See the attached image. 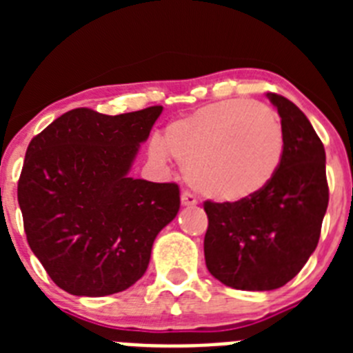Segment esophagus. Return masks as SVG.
Here are the masks:
<instances>
[{
	"instance_id": "obj_1",
	"label": "esophagus",
	"mask_w": 353,
	"mask_h": 353,
	"mask_svg": "<svg viewBox=\"0 0 353 353\" xmlns=\"http://www.w3.org/2000/svg\"><path fill=\"white\" fill-rule=\"evenodd\" d=\"M180 201H182L183 207H196L198 205V199H196L194 194H191V192L183 191L182 196H180Z\"/></svg>"
}]
</instances>
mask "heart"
Segmentation results:
<instances>
[{"mask_svg": "<svg viewBox=\"0 0 353 353\" xmlns=\"http://www.w3.org/2000/svg\"><path fill=\"white\" fill-rule=\"evenodd\" d=\"M150 155H173L187 182L205 198L239 203L269 185L281 168L285 129L279 114L260 102L230 99L176 118L154 139Z\"/></svg>", "mask_w": 353, "mask_h": 353, "instance_id": "heart-1", "label": "heart"}]
</instances>
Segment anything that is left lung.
Returning a JSON list of instances; mask_svg holds the SVG:
<instances>
[{"label": "left lung", "mask_w": 353, "mask_h": 353, "mask_svg": "<svg viewBox=\"0 0 353 353\" xmlns=\"http://www.w3.org/2000/svg\"><path fill=\"white\" fill-rule=\"evenodd\" d=\"M281 117L285 155L272 182L239 203L205 201V263L223 285L249 292L285 286L316 249L329 205L325 150L297 105L267 93Z\"/></svg>", "instance_id": "obj_1"}]
</instances>
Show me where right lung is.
Masks as SVG:
<instances>
[{"label":"right lung","instance_id":"obj_1","mask_svg":"<svg viewBox=\"0 0 353 353\" xmlns=\"http://www.w3.org/2000/svg\"><path fill=\"white\" fill-rule=\"evenodd\" d=\"M162 105L109 114L77 108L26 150L17 199L31 251L79 297L123 292L146 272L155 236L176 217V183L132 179Z\"/></svg>","mask_w":353,"mask_h":353}]
</instances>
